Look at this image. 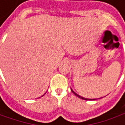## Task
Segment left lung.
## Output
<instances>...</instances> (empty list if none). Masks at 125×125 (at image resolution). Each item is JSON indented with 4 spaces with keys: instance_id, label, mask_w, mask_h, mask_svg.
Returning <instances> with one entry per match:
<instances>
[{
    "instance_id": "obj_1",
    "label": "left lung",
    "mask_w": 125,
    "mask_h": 125,
    "mask_svg": "<svg viewBox=\"0 0 125 125\" xmlns=\"http://www.w3.org/2000/svg\"><path fill=\"white\" fill-rule=\"evenodd\" d=\"M71 90H72V92H73V94H75L76 96H77L78 97V98H82V99H83V100H95V99H88V98H84V97H82V96H79L78 94H77L76 93V92H74L73 91V90H72L71 89Z\"/></svg>"
}]
</instances>
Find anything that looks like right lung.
Instances as JSON below:
<instances>
[{"instance_id":"obj_1","label":"right lung","mask_w":125,"mask_h":125,"mask_svg":"<svg viewBox=\"0 0 125 125\" xmlns=\"http://www.w3.org/2000/svg\"><path fill=\"white\" fill-rule=\"evenodd\" d=\"M45 94H44L43 95V96H44V95H45Z\"/></svg>"}]
</instances>
